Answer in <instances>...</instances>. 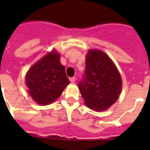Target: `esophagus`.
I'll return each instance as SVG.
<instances>
[{
	"label": "esophagus",
	"instance_id": "34e87169",
	"mask_svg": "<svg viewBox=\"0 0 150 150\" xmlns=\"http://www.w3.org/2000/svg\"><path fill=\"white\" fill-rule=\"evenodd\" d=\"M69 80H70V82H71V83H74V82H75V77H71L69 79Z\"/></svg>",
	"mask_w": 150,
	"mask_h": 150
}]
</instances>
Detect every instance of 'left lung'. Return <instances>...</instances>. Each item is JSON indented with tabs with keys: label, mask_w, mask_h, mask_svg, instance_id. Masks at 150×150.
Listing matches in <instances>:
<instances>
[{
	"label": "left lung",
	"mask_w": 150,
	"mask_h": 150,
	"mask_svg": "<svg viewBox=\"0 0 150 150\" xmlns=\"http://www.w3.org/2000/svg\"><path fill=\"white\" fill-rule=\"evenodd\" d=\"M121 86V75L111 59L101 50H89L79 83L85 104L93 110H106L118 99Z\"/></svg>",
	"instance_id": "obj_1"
}]
</instances>
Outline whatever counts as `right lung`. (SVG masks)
I'll list each match as a JSON object with an SVG mask.
<instances>
[{
	"label": "right lung",
	"instance_id": "add662e5",
	"mask_svg": "<svg viewBox=\"0 0 150 150\" xmlns=\"http://www.w3.org/2000/svg\"><path fill=\"white\" fill-rule=\"evenodd\" d=\"M69 82L65 68L60 62V54L55 50L32 66L25 77L29 94L40 105H48L55 101Z\"/></svg>",
	"mask_w": 150,
	"mask_h": 150
}]
</instances>
